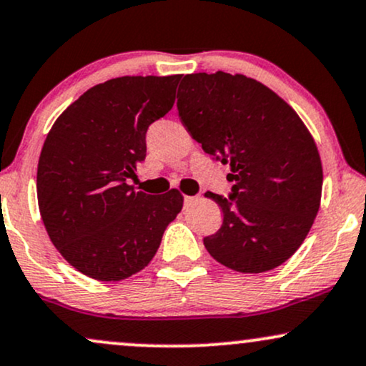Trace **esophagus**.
Instances as JSON below:
<instances>
[{"label":"esophagus","instance_id":"1","mask_svg":"<svg viewBox=\"0 0 366 366\" xmlns=\"http://www.w3.org/2000/svg\"><path fill=\"white\" fill-rule=\"evenodd\" d=\"M192 201H194V197L192 196H184V204H191Z\"/></svg>","mask_w":366,"mask_h":366}]
</instances>
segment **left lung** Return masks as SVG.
<instances>
[{"instance_id":"left-lung-1","label":"left lung","mask_w":366,"mask_h":366,"mask_svg":"<svg viewBox=\"0 0 366 366\" xmlns=\"http://www.w3.org/2000/svg\"><path fill=\"white\" fill-rule=\"evenodd\" d=\"M177 109L204 153L230 164L228 197L206 192L222 206V228L204 237L219 264L264 272L288 261L317 217L322 165L298 114L262 83L218 71L182 78Z\"/></svg>"}]
</instances>
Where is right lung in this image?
Here are the masks:
<instances>
[{"instance_id": "add662e5", "label": "right lung", "mask_w": 366, "mask_h": 366, "mask_svg": "<svg viewBox=\"0 0 366 366\" xmlns=\"http://www.w3.org/2000/svg\"><path fill=\"white\" fill-rule=\"evenodd\" d=\"M180 74L121 76L85 92L57 117L37 167V199L61 255L99 281H121L148 266L182 194L138 192L147 131L175 102Z\"/></svg>"}]
</instances>
